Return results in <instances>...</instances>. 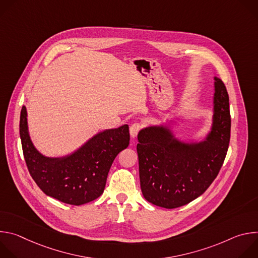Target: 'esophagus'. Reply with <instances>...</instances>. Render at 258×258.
Returning a JSON list of instances; mask_svg holds the SVG:
<instances>
[{"mask_svg":"<svg viewBox=\"0 0 258 258\" xmlns=\"http://www.w3.org/2000/svg\"><path fill=\"white\" fill-rule=\"evenodd\" d=\"M141 127H142L141 123H139V122H135V123H133V124L131 125V127H130V134H131V137H132V138H136V137H137V135H138V133L140 132Z\"/></svg>","mask_w":258,"mask_h":258,"instance_id":"obj_1","label":"esophagus"}]
</instances>
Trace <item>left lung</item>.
Wrapping results in <instances>:
<instances>
[{"mask_svg":"<svg viewBox=\"0 0 258 258\" xmlns=\"http://www.w3.org/2000/svg\"><path fill=\"white\" fill-rule=\"evenodd\" d=\"M230 137L229 95L222 80L214 77L212 123L202 141L178 140L169 123L149 125L139 132L137 152L144 198L168 209L198 198L218 174Z\"/></svg>","mask_w":258,"mask_h":258,"instance_id":"8db88e82","label":"left lung"}]
</instances>
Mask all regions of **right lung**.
I'll return each instance as SVG.
<instances>
[{"label": "right lung", "instance_id": "obj_1", "mask_svg": "<svg viewBox=\"0 0 258 258\" xmlns=\"http://www.w3.org/2000/svg\"><path fill=\"white\" fill-rule=\"evenodd\" d=\"M19 132L24 159L36 185L46 195L71 205L86 204L102 195L110 167L130 144L128 125L123 124L99 132L70 154L45 156L31 142L25 106Z\"/></svg>", "mask_w": 258, "mask_h": 258}]
</instances>
